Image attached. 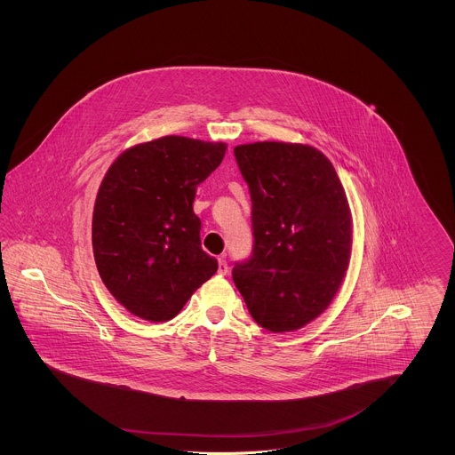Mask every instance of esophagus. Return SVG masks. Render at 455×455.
Wrapping results in <instances>:
<instances>
[{
	"label": "esophagus",
	"instance_id": "esophagus-1",
	"mask_svg": "<svg viewBox=\"0 0 455 455\" xmlns=\"http://www.w3.org/2000/svg\"><path fill=\"white\" fill-rule=\"evenodd\" d=\"M228 273V264H227V260H225V258H220L218 259V275H227Z\"/></svg>",
	"mask_w": 455,
	"mask_h": 455
}]
</instances>
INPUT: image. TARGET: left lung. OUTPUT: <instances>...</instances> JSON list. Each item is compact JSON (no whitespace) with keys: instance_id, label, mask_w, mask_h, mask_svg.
Masks as SVG:
<instances>
[{"instance_id":"obj_1","label":"left lung","mask_w":455,"mask_h":455,"mask_svg":"<svg viewBox=\"0 0 455 455\" xmlns=\"http://www.w3.org/2000/svg\"><path fill=\"white\" fill-rule=\"evenodd\" d=\"M252 199L254 254L232 276L258 324L290 332L319 317L345 280L353 220L324 153L302 143L234 148Z\"/></svg>"}]
</instances>
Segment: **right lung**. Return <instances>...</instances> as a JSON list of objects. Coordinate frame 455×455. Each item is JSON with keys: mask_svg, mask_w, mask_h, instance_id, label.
I'll use <instances>...</instances> for the list:
<instances>
[{"mask_svg": "<svg viewBox=\"0 0 455 455\" xmlns=\"http://www.w3.org/2000/svg\"><path fill=\"white\" fill-rule=\"evenodd\" d=\"M227 145L164 136L121 153L104 175L92 218V245L110 295L132 315L165 323L218 269L201 249L196 188Z\"/></svg>", "mask_w": 455, "mask_h": 455, "instance_id": "right-lung-1", "label": "right lung"}]
</instances>
